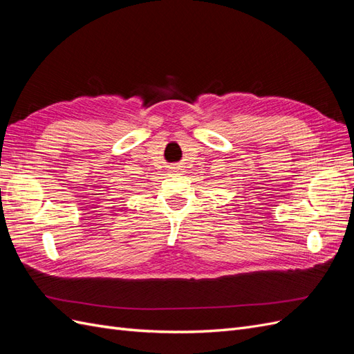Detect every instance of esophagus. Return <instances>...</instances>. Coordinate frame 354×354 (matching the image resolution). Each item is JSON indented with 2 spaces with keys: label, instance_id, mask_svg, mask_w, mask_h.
Masks as SVG:
<instances>
[{
  "label": "esophagus",
  "instance_id": "obj_1",
  "mask_svg": "<svg viewBox=\"0 0 354 354\" xmlns=\"http://www.w3.org/2000/svg\"><path fill=\"white\" fill-rule=\"evenodd\" d=\"M171 173H173V174H177V173H181V168H180V165H173V167H171Z\"/></svg>",
  "mask_w": 354,
  "mask_h": 354
}]
</instances>
